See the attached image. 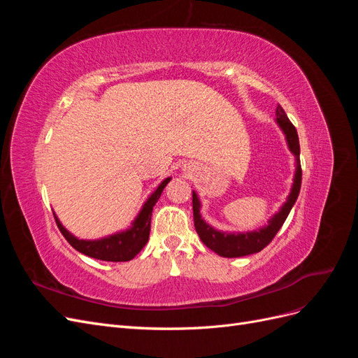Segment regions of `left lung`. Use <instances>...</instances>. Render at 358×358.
<instances>
[{"instance_id": "left-lung-1", "label": "left lung", "mask_w": 358, "mask_h": 358, "mask_svg": "<svg viewBox=\"0 0 358 358\" xmlns=\"http://www.w3.org/2000/svg\"><path fill=\"white\" fill-rule=\"evenodd\" d=\"M276 122L282 129L288 148L292 154L296 157L297 167H296V175H294V183H292V188L287 201L284 203L280 210L273 215L272 218L268 220V224L263 229L255 230V231H248V233H222L215 230L213 227L206 224L201 216H200V201L197 194L192 191V212H194V227H196V231L200 236L201 242L212 249L221 257L225 258H236V257H245L251 255L255 252H259L263 248H266L270 242L273 241V237L279 231L280 227L285 222L287 216L291 210L292 206H294L300 187H301V167H300V145H299V136L296 127L291 124L287 113L284 112L282 107L278 104L276 107Z\"/></svg>"}]
</instances>
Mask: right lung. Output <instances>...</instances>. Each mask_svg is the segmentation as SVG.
Instances as JSON below:
<instances>
[{
    "label": "right lung",
    "mask_w": 358,
    "mask_h": 358,
    "mask_svg": "<svg viewBox=\"0 0 358 358\" xmlns=\"http://www.w3.org/2000/svg\"><path fill=\"white\" fill-rule=\"evenodd\" d=\"M170 179L171 178H167L159 183V187L143 204V208L137 215V218L134 220L131 229H128L127 231L116 233L113 236H107L100 241H80L64 229L62 224L55 216L58 229L76 251H79L85 255L96 258V259H103V262H115V263L129 262V259H133L140 251H142L149 239L152 209L155 203L158 201V199L161 197L162 189H164L167 183L170 182Z\"/></svg>",
    "instance_id": "right-lung-1"
}]
</instances>
